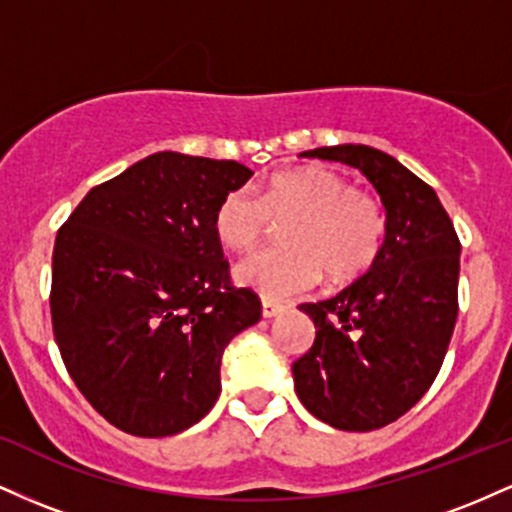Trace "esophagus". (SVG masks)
Here are the masks:
<instances>
[{"mask_svg": "<svg viewBox=\"0 0 512 512\" xmlns=\"http://www.w3.org/2000/svg\"><path fill=\"white\" fill-rule=\"evenodd\" d=\"M284 310V305L276 303V301H269V298H262V315L264 317H276Z\"/></svg>", "mask_w": 512, "mask_h": 512, "instance_id": "1", "label": "esophagus"}]
</instances>
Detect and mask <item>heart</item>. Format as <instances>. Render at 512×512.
Returning a JSON list of instances; mask_svg holds the SVG:
<instances>
[{"mask_svg":"<svg viewBox=\"0 0 512 512\" xmlns=\"http://www.w3.org/2000/svg\"><path fill=\"white\" fill-rule=\"evenodd\" d=\"M291 215L284 228L289 248L252 252L233 269L240 286L269 301L313 289L322 272L332 281L354 279L383 248L387 221L378 199L317 163L272 175L260 187V199L248 187L226 192L216 204L214 233L226 248L250 250L272 216Z\"/></svg>","mask_w":512,"mask_h":512,"instance_id":"obj_1","label":"heart"}]
</instances>
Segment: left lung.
I'll return each mask as SVG.
<instances>
[{
  "label": "left lung",
  "mask_w": 512,
  "mask_h": 512,
  "mask_svg": "<svg viewBox=\"0 0 512 512\" xmlns=\"http://www.w3.org/2000/svg\"><path fill=\"white\" fill-rule=\"evenodd\" d=\"M303 158L361 170L385 207L383 248L370 269L327 301L303 303L315 342L293 363L303 407L339 431L383 428L426 395L457 320L460 240L433 187L363 144Z\"/></svg>",
  "instance_id": "obj_1"
}]
</instances>
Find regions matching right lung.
<instances>
[{
	"instance_id": "obj_1",
	"label": "right lung",
	"mask_w": 512,
	"mask_h": 512,
	"mask_svg": "<svg viewBox=\"0 0 512 512\" xmlns=\"http://www.w3.org/2000/svg\"><path fill=\"white\" fill-rule=\"evenodd\" d=\"M252 170L158 151L93 187L60 228L50 313L69 375L120 431L175 436L221 395L223 349L260 322L228 284L216 204Z\"/></svg>"
}]
</instances>
